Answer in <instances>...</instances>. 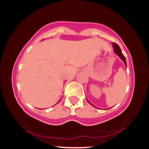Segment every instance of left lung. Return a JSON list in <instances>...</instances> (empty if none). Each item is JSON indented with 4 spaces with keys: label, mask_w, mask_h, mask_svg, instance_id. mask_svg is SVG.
I'll use <instances>...</instances> for the list:
<instances>
[{
    "label": "left lung",
    "mask_w": 149,
    "mask_h": 149,
    "mask_svg": "<svg viewBox=\"0 0 149 149\" xmlns=\"http://www.w3.org/2000/svg\"><path fill=\"white\" fill-rule=\"evenodd\" d=\"M113 50H114V52H115L116 54H117V55L118 56V57H119L120 58V59H122L123 61H124L126 67H127V63H126L125 57V56L123 55V54L122 52H121V49H120V48L119 45H117V44H116V43H113ZM89 103H90V102H89Z\"/></svg>",
    "instance_id": "left-lung-1"
}]
</instances>
